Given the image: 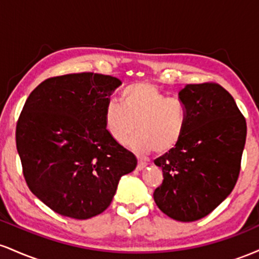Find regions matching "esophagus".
Returning <instances> with one entry per match:
<instances>
[{
  "mask_svg": "<svg viewBox=\"0 0 259 259\" xmlns=\"http://www.w3.org/2000/svg\"><path fill=\"white\" fill-rule=\"evenodd\" d=\"M146 167H147V163L146 162H142V160H139L138 165H136V169H138V170H142V169H145Z\"/></svg>",
  "mask_w": 259,
  "mask_h": 259,
  "instance_id": "34e87169",
  "label": "esophagus"
}]
</instances>
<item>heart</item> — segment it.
<instances>
[{"label": "heart", "instance_id": "obj_1", "mask_svg": "<svg viewBox=\"0 0 259 259\" xmlns=\"http://www.w3.org/2000/svg\"><path fill=\"white\" fill-rule=\"evenodd\" d=\"M106 132L117 145L130 142L135 152L167 153L184 138L187 111L184 102L167 97L148 81L127 85L120 94V105L109 102L103 114Z\"/></svg>", "mask_w": 259, "mask_h": 259}]
</instances>
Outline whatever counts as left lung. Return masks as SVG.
Here are the masks:
<instances>
[{"label": "left lung", "instance_id": "left-lung-1", "mask_svg": "<svg viewBox=\"0 0 259 259\" xmlns=\"http://www.w3.org/2000/svg\"><path fill=\"white\" fill-rule=\"evenodd\" d=\"M179 99L187 111L186 130L174 150L154 159L164 179L153 198L170 218L194 222L233 191L247 126L233 96L215 82L186 85Z\"/></svg>", "mask_w": 259, "mask_h": 259}]
</instances>
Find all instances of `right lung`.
<instances>
[{
    "instance_id": "right-lung-1",
    "label": "right lung",
    "mask_w": 259,
    "mask_h": 259,
    "mask_svg": "<svg viewBox=\"0 0 259 259\" xmlns=\"http://www.w3.org/2000/svg\"><path fill=\"white\" fill-rule=\"evenodd\" d=\"M119 79L67 74L41 82L17 123V151L30 191L58 214L89 219L111 204L120 178L138 164L106 132L109 96Z\"/></svg>"
}]
</instances>
